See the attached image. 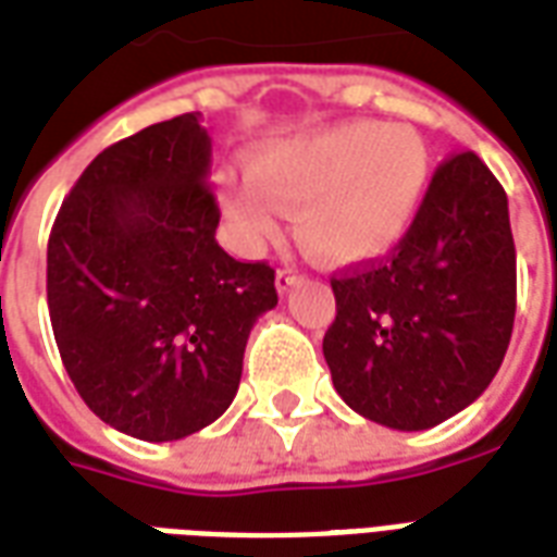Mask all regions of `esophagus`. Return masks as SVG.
<instances>
[{
    "label": "esophagus",
    "instance_id": "1",
    "mask_svg": "<svg viewBox=\"0 0 557 557\" xmlns=\"http://www.w3.org/2000/svg\"><path fill=\"white\" fill-rule=\"evenodd\" d=\"M274 283H277V292L280 295H286V292L292 289V286H298L300 283V274L298 271H295V268H280L277 271V280H274Z\"/></svg>",
    "mask_w": 557,
    "mask_h": 557
}]
</instances>
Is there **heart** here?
I'll list each match as a JSON object with an SVG mask.
<instances>
[{
	"instance_id": "heart-1",
	"label": "heart",
	"mask_w": 557,
	"mask_h": 557,
	"mask_svg": "<svg viewBox=\"0 0 557 557\" xmlns=\"http://www.w3.org/2000/svg\"><path fill=\"white\" fill-rule=\"evenodd\" d=\"M253 176L226 180L224 203L250 242L277 233L280 209L295 212L300 245L324 262L386 253L413 224L431 176V152L410 126L342 123L268 147Z\"/></svg>"
}]
</instances>
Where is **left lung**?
<instances>
[{
	"instance_id": "1",
	"label": "left lung",
	"mask_w": 557,
	"mask_h": 557,
	"mask_svg": "<svg viewBox=\"0 0 557 557\" xmlns=\"http://www.w3.org/2000/svg\"><path fill=\"white\" fill-rule=\"evenodd\" d=\"M331 286L336 319L321 348L342 401L395 431L446 422L487 389L513 331L505 188L475 152H457L393 253Z\"/></svg>"
}]
</instances>
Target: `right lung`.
<instances>
[{
    "instance_id": "1",
    "label": "right lung",
    "mask_w": 557,
    "mask_h": 557,
    "mask_svg": "<svg viewBox=\"0 0 557 557\" xmlns=\"http://www.w3.org/2000/svg\"><path fill=\"white\" fill-rule=\"evenodd\" d=\"M200 114L111 144L61 203L47 247L52 333L82 401L121 434L171 443L233 405L274 268L218 245Z\"/></svg>"
}]
</instances>
